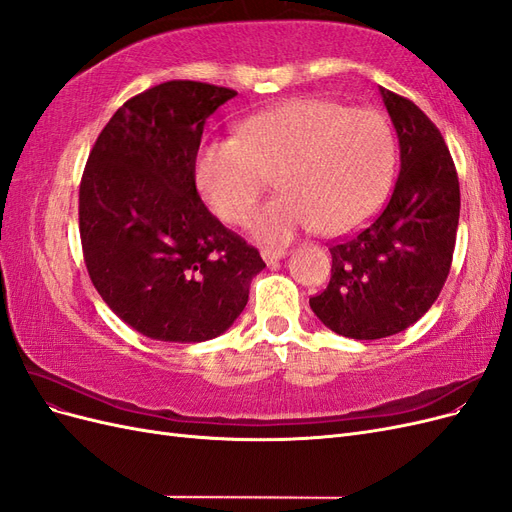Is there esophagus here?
<instances>
[{
	"label": "esophagus",
	"mask_w": 512,
	"mask_h": 512,
	"mask_svg": "<svg viewBox=\"0 0 512 512\" xmlns=\"http://www.w3.org/2000/svg\"><path fill=\"white\" fill-rule=\"evenodd\" d=\"M286 254L288 252L284 250V247H275V250H273V247H262V250H260V256H262V260L267 262V265H271V262L282 260Z\"/></svg>",
	"instance_id": "1"
}]
</instances>
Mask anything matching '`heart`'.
I'll list each match as a JSON object with an SVG mask.
<instances>
[{
  "label": "heart",
  "instance_id": "b5f03b06",
  "mask_svg": "<svg viewBox=\"0 0 512 512\" xmlns=\"http://www.w3.org/2000/svg\"><path fill=\"white\" fill-rule=\"evenodd\" d=\"M395 136L374 108L294 98L247 119L239 138L209 141L194 166L196 188L220 220L237 224L275 175V194L247 220L258 241L286 243L316 226L342 235L384 200Z\"/></svg>",
  "mask_w": 512,
  "mask_h": 512
}]
</instances>
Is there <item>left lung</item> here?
I'll return each mask as SVG.
<instances>
[{
  "instance_id": "1",
  "label": "left lung",
  "mask_w": 512,
  "mask_h": 512,
  "mask_svg": "<svg viewBox=\"0 0 512 512\" xmlns=\"http://www.w3.org/2000/svg\"><path fill=\"white\" fill-rule=\"evenodd\" d=\"M399 141V175L378 218L333 243L331 282L309 307L350 339H380L421 318L451 271L459 181L440 130L414 102L380 87Z\"/></svg>"
}]
</instances>
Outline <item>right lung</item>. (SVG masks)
<instances>
[{
    "instance_id": "add662e5",
    "label": "right lung",
    "mask_w": 512,
    "mask_h": 512,
    "mask_svg": "<svg viewBox=\"0 0 512 512\" xmlns=\"http://www.w3.org/2000/svg\"><path fill=\"white\" fill-rule=\"evenodd\" d=\"M237 91L168 81L106 123L79 192L85 265L104 303L145 337L198 344L239 318L265 269L196 192L205 121Z\"/></svg>"
}]
</instances>
